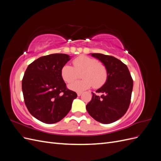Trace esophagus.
<instances>
[{
    "label": "esophagus",
    "mask_w": 161,
    "mask_h": 161,
    "mask_svg": "<svg viewBox=\"0 0 161 161\" xmlns=\"http://www.w3.org/2000/svg\"><path fill=\"white\" fill-rule=\"evenodd\" d=\"M81 94H82V92H77V95L79 96V97H80V95H81Z\"/></svg>",
    "instance_id": "esophagus-1"
}]
</instances>
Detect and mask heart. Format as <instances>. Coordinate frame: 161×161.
Here are the masks:
<instances>
[{"label":"heart","mask_w":161,"mask_h":161,"mask_svg":"<svg viewBox=\"0 0 161 161\" xmlns=\"http://www.w3.org/2000/svg\"><path fill=\"white\" fill-rule=\"evenodd\" d=\"M74 67L65 64L61 69V76L67 83L74 81L78 77V72L81 73L82 79L70 84L69 88L76 92H81L89 89L100 88L108 79V70L104 64L98 62L95 58L85 56L77 57L73 60Z\"/></svg>","instance_id":"obj_1"}]
</instances>
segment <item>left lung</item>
I'll use <instances>...</instances> for the list:
<instances>
[{
  "mask_svg": "<svg viewBox=\"0 0 161 161\" xmlns=\"http://www.w3.org/2000/svg\"><path fill=\"white\" fill-rule=\"evenodd\" d=\"M90 54L98 59L108 70V79L86 105L89 115L102 124H111L118 120L127 111L130 103L133 80L127 66L116 58L93 53Z\"/></svg>",
  "mask_w": 161,
  "mask_h": 161,
  "instance_id": "8db88e82",
  "label": "left lung"
}]
</instances>
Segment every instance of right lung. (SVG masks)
<instances>
[{"instance_id": "1", "label": "right lung", "mask_w": 161, "mask_h": 161, "mask_svg": "<svg viewBox=\"0 0 161 161\" xmlns=\"http://www.w3.org/2000/svg\"><path fill=\"white\" fill-rule=\"evenodd\" d=\"M65 53L39 58L28 66L22 80V91L30 113L46 124L60 121L70 111L75 92L66 88L61 69L70 60Z\"/></svg>"}]
</instances>
